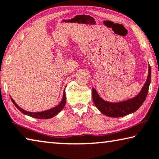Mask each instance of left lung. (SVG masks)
Returning a JSON list of instances; mask_svg holds the SVG:
<instances>
[{
    "label": "left lung",
    "instance_id": "8db88e82",
    "mask_svg": "<svg viewBox=\"0 0 159 159\" xmlns=\"http://www.w3.org/2000/svg\"><path fill=\"white\" fill-rule=\"evenodd\" d=\"M151 67L148 66V75L145 84L137 96L119 102L105 101L99 96L94 88H92V99L97 109L104 115L110 117H121L135 112L145 101L151 83Z\"/></svg>",
    "mask_w": 159,
    "mask_h": 159
}]
</instances>
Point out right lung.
<instances>
[{"label":"right lung","mask_w":159,"mask_h":159,"mask_svg":"<svg viewBox=\"0 0 159 159\" xmlns=\"http://www.w3.org/2000/svg\"><path fill=\"white\" fill-rule=\"evenodd\" d=\"M11 99L14 104L15 106L16 107L17 109H18V110H20L22 113L25 114V115H28L29 116L33 117V118L36 119H50L52 117L55 116L57 115V114H59L60 112L62 111V109L64 108L65 105L66 104V96H65V91L64 90V92H63V96H62V100L60 102V103L53 108L48 109V110L43 111H37V112H30L28 111H26L25 109L20 108V107L18 106V104L16 103V102L14 101L13 99L11 97Z\"/></svg>","instance_id":"right-lung-1"}]
</instances>
